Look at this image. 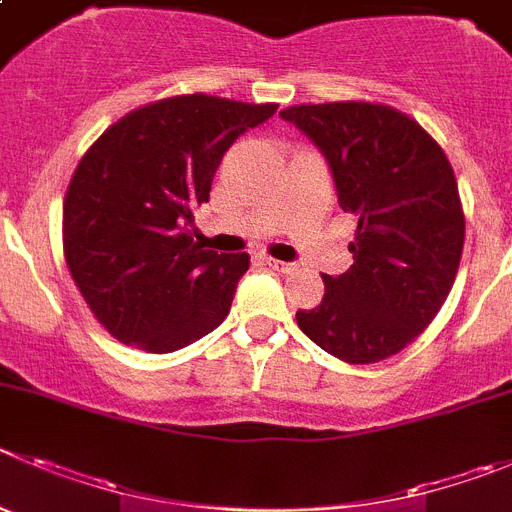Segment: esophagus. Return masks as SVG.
<instances>
[{
  "mask_svg": "<svg viewBox=\"0 0 512 512\" xmlns=\"http://www.w3.org/2000/svg\"><path fill=\"white\" fill-rule=\"evenodd\" d=\"M269 266L274 271H279V274H294L297 271V264H289V261H276V259H269Z\"/></svg>",
  "mask_w": 512,
  "mask_h": 512,
  "instance_id": "1",
  "label": "esophagus"
}]
</instances>
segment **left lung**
<instances>
[{
	"instance_id": "8db88e82",
	"label": "left lung",
	"mask_w": 512,
	"mask_h": 512,
	"mask_svg": "<svg viewBox=\"0 0 512 512\" xmlns=\"http://www.w3.org/2000/svg\"><path fill=\"white\" fill-rule=\"evenodd\" d=\"M325 154L337 200L358 218L353 266L297 325L350 365L401 353L437 317L457 276L464 213L447 154L411 116L368 101L281 111Z\"/></svg>"
}]
</instances>
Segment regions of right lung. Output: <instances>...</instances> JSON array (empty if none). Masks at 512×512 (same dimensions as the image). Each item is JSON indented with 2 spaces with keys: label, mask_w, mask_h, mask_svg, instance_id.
I'll list each match as a JSON object with an SVG mask.
<instances>
[{
  "label": "right lung",
  "mask_w": 512,
  "mask_h": 512,
  "mask_svg": "<svg viewBox=\"0 0 512 512\" xmlns=\"http://www.w3.org/2000/svg\"><path fill=\"white\" fill-rule=\"evenodd\" d=\"M276 103L172 96L121 116L91 144L63 203V253L93 317L116 340L175 353L231 312L248 253L192 241L220 159Z\"/></svg>",
  "instance_id": "right-lung-1"
}]
</instances>
